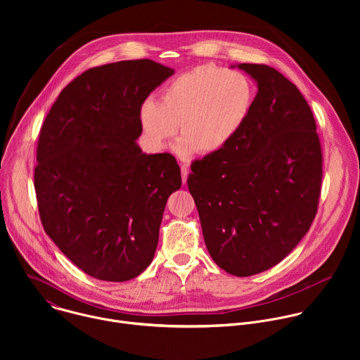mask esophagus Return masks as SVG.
<instances>
[{
  "mask_svg": "<svg viewBox=\"0 0 360 360\" xmlns=\"http://www.w3.org/2000/svg\"><path fill=\"white\" fill-rule=\"evenodd\" d=\"M181 172H182V182L185 184L186 179H188V175H189V167L186 164H182L181 165Z\"/></svg>",
  "mask_w": 360,
  "mask_h": 360,
  "instance_id": "1",
  "label": "esophagus"
}]
</instances>
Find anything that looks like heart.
Masks as SVG:
<instances>
[{
    "label": "heart",
    "instance_id": "heart-1",
    "mask_svg": "<svg viewBox=\"0 0 360 360\" xmlns=\"http://www.w3.org/2000/svg\"><path fill=\"white\" fill-rule=\"evenodd\" d=\"M253 98L255 88L245 74L200 65L168 81L160 101L148 98L139 110V122L146 139L157 148H162L181 124V155L193 149L207 155L238 135Z\"/></svg>",
    "mask_w": 360,
    "mask_h": 360
}]
</instances>
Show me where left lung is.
Here are the masks:
<instances>
[{
  "label": "left lung",
  "mask_w": 360,
  "mask_h": 360,
  "mask_svg": "<svg viewBox=\"0 0 360 360\" xmlns=\"http://www.w3.org/2000/svg\"><path fill=\"white\" fill-rule=\"evenodd\" d=\"M238 67L258 85L249 117L226 146L191 164L188 188L215 264L252 276L279 264L309 231L323 157L296 85L265 64Z\"/></svg>",
  "instance_id": "1"
}]
</instances>
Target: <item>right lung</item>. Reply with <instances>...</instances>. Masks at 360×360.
Instances as JSON below:
<instances>
[{
    "label": "right lung",
    "mask_w": 360,
    "mask_h": 360,
    "mask_svg": "<svg viewBox=\"0 0 360 360\" xmlns=\"http://www.w3.org/2000/svg\"><path fill=\"white\" fill-rule=\"evenodd\" d=\"M174 70L150 60L94 67L42 122L34 169L46 235L86 275L124 282L153 259L167 200L181 188L172 153L136 145L139 110Z\"/></svg>",
    "instance_id": "add662e5"
}]
</instances>
